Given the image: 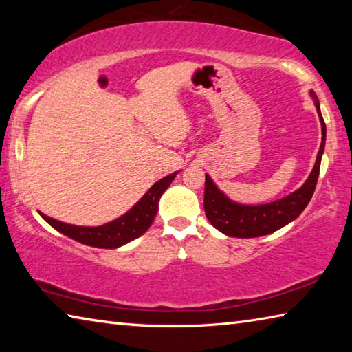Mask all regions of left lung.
Segmentation results:
<instances>
[{
  "mask_svg": "<svg viewBox=\"0 0 352 352\" xmlns=\"http://www.w3.org/2000/svg\"><path fill=\"white\" fill-rule=\"evenodd\" d=\"M311 96L321 124V146L311 175L307 177L301 188H298L283 199L270 201V204L242 205L231 200L228 195L217 188V184L212 182L210 175H205V212L211 225L220 233L231 237H242V239L265 236L275 233L276 230L294 222L305 211V208L312 199L315 186H317L321 157H323L326 144V124L323 116H321L318 98L314 91H311Z\"/></svg>",
  "mask_w": 352,
  "mask_h": 352,
  "instance_id": "left-lung-1",
  "label": "left lung"
}]
</instances>
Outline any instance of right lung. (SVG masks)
I'll return each mask as SVG.
<instances>
[{"label": "right lung", "instance_id": "add662e5", "mask_svg": "<svg viewBox=\"0 0 352 352\" xmlns=\"http://www.w3.org/2000/svg\"><path fill=\"white\" fill-rule=\"evenodd\" d=\"M177 174L178 172H174V174H169L168 177L158 180L126 214L109 223L99 226H79L47 217L43 212H40V216L52 228L60 231L62 234L71 237V239L85 243V245L98 248H119L135 241L136 237L142 236L148 230V226L152 225L155 216H157L160 199H162L164 190L170 186V183L174 182Z\"/></svg>", "mask_w": 352, "mask_h": 352}]
</instances>
